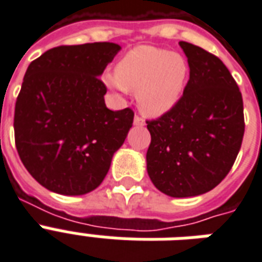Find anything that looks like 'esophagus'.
I'll return each mask as SVG.
<instances>
[{
    "instance_id": "34e87169",
    "label": "esophagus",
    "mask_w": 262,
    "mask_h": 262,
    "mask_svg": "<svg viewBox=\"0 0 262 262\" xmlns=\"http://www.w3.org/2000/svg\"><path fill=\"white\" fill-rule=\"evenodd\" d=\"M134 124H135V125H145V120H143L141 116L135 115V117H134Z\"/></svg>"
}]
</instances>
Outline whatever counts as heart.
I'll list each match as a JSON object with an SVG mask.
<instances>
[{"instance_id": "heart-1", "label": "heart", "mask_w": 262, "mask_h": 262, "mask_svg": "<svg viewBox=\"0 0 262 262\" xmlns=\"http://www.w3.org/2000/svg\"><path fill=\"white\" fill-rule=\"evenodd\" d=\"M188 75L186 58L154 46H138L117 64L116 74H105L109 87L137 93L138 106L149 116L171 111L183 93Z\"/></svg>"}]
</instances>
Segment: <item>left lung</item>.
I'll use <instances>...</instances> for the list:
<instances>
[{
  "mask_svg": "<svg viewBox=\"0 0 262 262\" xmlns=\"http://www.w3.org/2000/svg\"><path fill=\"white\" fill-rule=\"evenodd\" d=\"M190 79L175 106L146 121L150 180L175 198L205 194L231 171L245 134L243 101L223 61L200 46L179 42Z\"/></svg>",
  "mask_w": 262,
  "mask_h": 262,
  "instance_id": "left-lung-1",
  "label": "left lung"
}]
</instances>
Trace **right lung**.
<instances>
[{
  "instance_id": "right-lung-1",
  "label": "right lung",
  "mask_w": 262,
  "mask_h": 262,
  "mask_svg": "<svg viewBox=\"0 0 262 262\" xmlns=\"http://www.w3.org/2000/svg\"><path fill=\"white\" fill-rule=\"evenodd\" d=\"M120 46H58L28 66L15 106V142L30 175L50 191L83 195L102 183L133 127L129 108L111 111L99 80Z\"/></svg>"
}]
</instances>
